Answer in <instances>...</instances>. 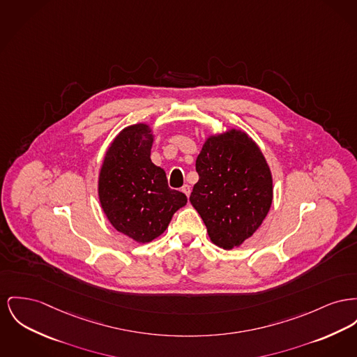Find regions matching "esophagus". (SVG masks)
Listing matches in <instances>:
<instances>
[{"mask_svg":"<svg viewBox=\"0 0 357 357\" xmlns=\"http://www.w3.org/2000/svg\"><path fill=\"white\" fill-rule=\"evenodd\" d=\"M182 191L189 197L190 192H191V189H190L189 185H183V186H182Z\"/></svg>","mask_w":357,"mask_h":357,"instance_id":"1","label":"esophagus"}]
</instances>
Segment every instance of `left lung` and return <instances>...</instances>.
<instances>
[{
  "label": "left lung",
  "mask_w": 357,
  "mask_h": 357,
  "mask_svg": "<svg viewBox=\"0 0 357 357\" xmlns=\"http://www.w3.org/2000/svg\"><path fill=\"white\" fill-rule=\"evenodd\" d=\"M199 181L190 202L213 244L231 250L257 231L273 204V174L248 133L231 128L209 135L195 160Z\"/></svg>",
  "instance_id": "left-lung-1"
}]
</instances>
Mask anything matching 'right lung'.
<instances>
[{
  "instance_id": "obj_1",
  "label": "right lung",
  "mask_w": 357,
  "mask_h": 357,
  "mask_svg": "<svg viewBox=\"0 0 357 357\" xmlns=\"http://www.w3.org/2000/svg\"><path fill=\"white\" fill-rule=\"evenodd\" d=\"M155 136L151 126L124 128L106 149L98 174V198L116 231L146 244L168 228L188 197L169 189L166 172L151 162Z\"/></svg>"
}]
</instances>
